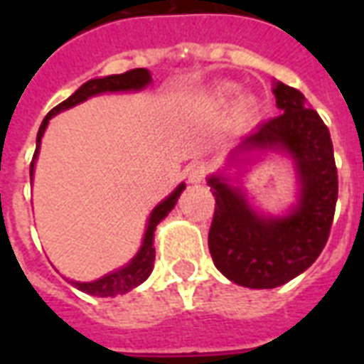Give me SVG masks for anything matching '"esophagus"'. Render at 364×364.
<instances>
[{"instance_id": "esophagus-1", "label": "esophagus", "mask_w": 364, "mask_h": 364, "mask_svg": "<svg viewBox=\"0 0 364 364\" xmlns=\"http://www.w3.org/2000/svg\"><path fill=\"white\" fill-rule=\"evenodd\" d=\"M210 171H211L210 162H205V160H194L193 164L188 166V181L191 183L204 181Z\"/></svg>"}]
</instances>
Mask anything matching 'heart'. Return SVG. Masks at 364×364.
Segmentation results:
<instances>
[{"label":"heart","instance_id":"b5f03b06","mask_svg":"<svg viewBox=\"0 0 364 364\" xmlns=\"http://www.w3.org/2000/svg\"><path fill=\"white\" fill-rule=\"evenodd\" d=\"M236 92H238V88L234 87V85H225V87L219 90V98H221L223 102H228V100L232 98ZM253 109H255L253 100H243L242 104H240V107H238L240 119H249V117L253 115Z\"/></svg>","mask_w":364,"mask_h":364}]
</instances>
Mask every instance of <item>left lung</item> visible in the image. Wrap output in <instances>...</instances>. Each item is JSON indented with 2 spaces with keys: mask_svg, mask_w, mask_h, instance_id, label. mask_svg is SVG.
Returning a JSON list of instances; mask_svg holds the SVG:
<instances>
[{
  "mask_svg": "<svg viewBox=\"0 0 364 364\" xmlns=\"http://www.w3.org/2000/svg\"><path fill=\"white\" fill-rule=\"evenodd\" d=\"M274 94L282 113L262 122L240 149L291 153L302 183L296 210L283 219H264L225 177L208 179L215 196L208 236L211 259L230 282L249 289L279 287L310 268L327 243L338 200L327 124L296 88L277 81Z\"/></svg>",
  "mask_w": 364,
  "mask_h": 364,
  "instance_id": "left-lung-1",
  "label": "left lung"
}]
</instances>
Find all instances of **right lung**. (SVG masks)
Here are the masks:
<instances>
[{"instance_id": "obj_1", "label": "right lung", "mask_w": 364, "mask_h": 364, "mask_svg": "<svg viewBox=\"0 0 364 364\" xmlns=\"http://www.w3.org/2000/svg\"><path fill=\"white\" fill-rule=\"evenodd\" d=\"M151 82V75H149L147 70L143 68H137V70H130L126 73H121V75H109V77H102V79H92V81L85 82L79 90H75V94H71L70 98L64 100L62 104H58L56 107L48 111L47 117L43 119L41 126H39V132H37V147L36 153H33V159H31L30 164V179L33 176V162H36V156L39 153V145H41V137L45 134V128H47L48 121L53 119L56 113L64 109H70L73 105L81 104L90 96H96V94L102 92H119V90H139L145 85ZM183 188L185 185H179V187L173 191V193L168 196V198L159 204L153 210L151 217H149V225L147 230H145V236H143V245L139 249V253L134 257V259L121 268V270L113 272V274H107V276L100 277L96 282L90 283H79V282H70L71 285H75L79 291L82 293L92 294V296H115V294H124L128 291H132L134 287H137L139 283H143L149 277L151 270H153V262H154V247H153V236H154V228L159 225L162 219H164L176 205L177 198L181 196Z\"/></svg>"}]
</instances>
